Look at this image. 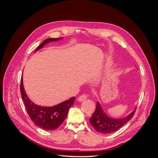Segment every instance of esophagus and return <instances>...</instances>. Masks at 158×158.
Wrapping results in <instances>:
<instances>
[{
	"instance_id": "1",
	"label": "esophagus",
	"mask_w": 158,
	"mask_h": 158,
	"mask_svg": "<svg viewBox=\"0 0 158 158\" xmlns=\"http://www.w3.org/2000/svg\"><path fill=\"white\" fill-rule=\"evenodd\" d=\"M87 98H88V95L86 94H83V95H81L80 96H79L77 99L78 102H84V100H85Z\"/></svg>"
}]
</instances>
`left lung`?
<instances>
[{"label":"left lung","mask_w":158,"mask_h":158,"mask_svg":"<svg viewBox=\"0 0 158 158\" xmlns=\"http://www.w3.org/2000/svg\"><path fill=\"white\" fill-rule=\"evenodd\" d=\"M136 108L128 116L121 118H113L107 116L103 111L101 105L98 102L96 109L89 121L95 130L102 134H109L118 131L131 120Z\"/></svg>","instance_id":"8db88e82"}]
</instances>
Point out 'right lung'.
Listing matches in <instances>:
<instances>
[{
    "label": "right lung",
    "instance_id": "1",
    "mask_svg": "<svg viewBox=\"0 0 158 158\" xmlns=\"http://www.w3.org/2000/svg\"><path fill=\"white\" fill-rule=\"evenodd\" d=\"M60 38H49L45 40L37 47L35 52L43 48L49 42L62 40ZM20 92L25 104L26 111L35 125L44 130L52 131L59 127L66 118L70 107L73 106L76 98L74 97L52 107H42L31 102L23 88V78H21Z\"/></svg>",
    "mask_w": 158,
    "mask_h": 158
}]
</instances>
